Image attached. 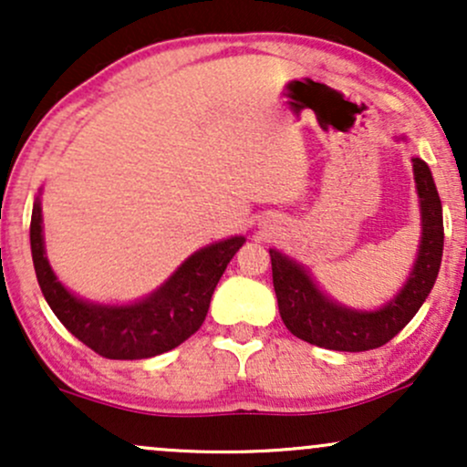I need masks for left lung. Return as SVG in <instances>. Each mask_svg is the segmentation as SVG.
<instances>
[{"label":"left lung","instance_id":"obj_1","mask_svg":"<svg viewBox=\"0 0 467 467\" xmlns=\"http://www.w3.org/2000/svg\"><path fill=\"white\" fill-rule=\"evenodd\" d=\"M417 192L421 200V245L415 270L404 289L379 312H351L331 303L318 292L312 278L281 252L270 250L272 283H275L278 312L294 336L309 345L334 351H368L387 345L410 323L431 294L443 254L441 200L431 169L420 158H412Z\"/></svg>","mask_w":467,"mask_h":467}]
</instances>
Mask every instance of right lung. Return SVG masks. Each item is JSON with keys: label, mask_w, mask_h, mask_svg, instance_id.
<instances>
[{"label": "right lung", "mask_w": 467, "mask_h": 467, "mask_svg": "<svg viewBox=\"0 0 467 467\" xmlns=\"http://www.w3.org/2000/svg\"><path fill=\"white\" fill-rule=\"evenodd\" d=\"M244 241L233 237L195 252L158 292L140 303L103 307L78 301L52 275L44 256L39 202H35L30 219L32 261L47 305L69 334L109 360L160 356L195 334L206 318L219 278Z\"/></svg>", "instance_id": "1"}]
</instances>
